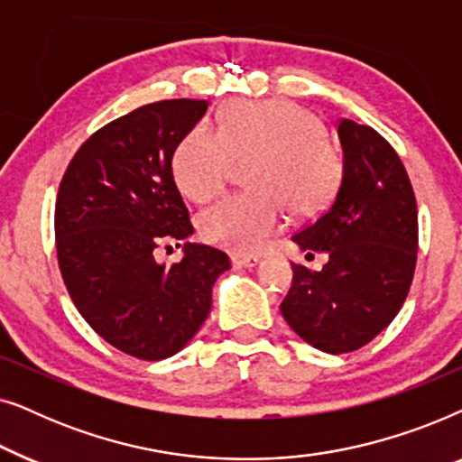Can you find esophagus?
<instances>
[{
    "mask_svg": "<svg viewBox=\"0 0 462 462\" xmlns=\"http://www.w3.org/2000/svg\"><path fill=\"white\" fill-rule=\"evenodd\" d=\"M231 263L236 264V267L252 269V267H256V264H261V258H256V256H245V254H233V256H231Z\"/></svg>",
    "mask_w": 462,
    "mask_h": 462,
    "instance_id": "1",
    "label": "esophagus"
}]
</instances>
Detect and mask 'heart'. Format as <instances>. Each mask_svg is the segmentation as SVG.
Returning <instances> with one entry per match:
<instances>
[{
	"instance_id": "b5f03b06",
	"label": "heart",
	"mask_w": 462,
	"mask_h": 462,
	"mask_svg": "<svg viewBox=\"0 0 462 462\" xmlns=\"http://www.w3.org/2000/svg\"><path fill=\"white\" fill-rule=\"evenodd\" d=\"M313 111L290 100L233 103L218 132L193 128L176 147V185L189 199L208 201L225 191L236 162L256 163L250 189L256 195L226 198L199 214L206 242L254 254L267 248L283 225V206L311 214L332 198L340 179V155L324 136Z\"/></svg>"
}]
</instances>
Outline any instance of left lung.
<instances>
[{"label":"left lung","instance_id":"1","mask_svg":"<svg viewBox=\"0 0 462 462\" xmlns=\"http://www.w3.org/2000/svg\"><path fill=\"white\" fill-rule=\"evenodd\" d=\"M343 174L328 210L292 237L321 271L292 264L282 302L288 326L315 349L349 353L383 332L406 300L419 250V212L395 149L370 125L338 122Z\"/></svg>","mask_w":462,"mask_h":462}]
</instances>
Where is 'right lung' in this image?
Listing matches in <instances>:
<instances>
[{"label":"right lung","mask_w":462,"mask_h":462,"mask_svg":"<svg viewBox=\"0 0 462 462\" xmlns=\"http://www.w3.org/2000/svg\"><path fill=\"white\" fill-rule=\"evenodd\" d=\"M206 109L160 100L106 124L75 153L56 198V254L75 307L106 343L147 362L198 334L231 267L225 252L191 242L180 263L155 261L157 248L193 236L172 157Z\"/></svg>","instance_id":"obj_1"}]
</instances>
